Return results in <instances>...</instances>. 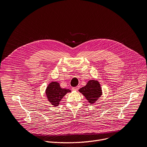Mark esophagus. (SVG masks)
I'll return each instance as SVG.
<instances>
[{
    "instance_id": "obj_1",
    "label": "esophagus",
    "mask_w": 147,
    "mask_h": 147,
    "mask_svg": "<svg viewBox=\"0 0 147 147\" xmlns=\"http://www.w3.org/2000/svg\"><path fill=\"white\" fill-rule=\"evenodd\" d=\"M79 88H80V87L79 86H77V87H73L72 90L73 91H77Z\"/></svg>"
}]
</instances>
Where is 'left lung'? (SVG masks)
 Returning <instances> with one entry per match:
<instances>
[{"mask_svg": "<svg viewBox=\"0 0 147 147\" xmlns=\"http://www.w3.org/2000/svg\"><path fill=\"white\" fill-rule=\"evenodd\" d=\"M78 91L85 96L91 105L96 103L102 95L100 84L96 80H90L86 86L81 88Z\"/></svg>", "mask_w": 147, "mask_h": 147, "instance_id": "8db88e82", "label": "left lung"}]
</instances>
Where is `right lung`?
Returning <instances> with one entry per match:
<instances>
[{"mask_svg":"<svg viewBox=\"0 0 147 147\" xmlns=\"http://www.w3.org/2000/svg\"><path fill=\"white\" fill-rule=\"evenodd\" d=\"M71 90L60 87L59 82L57 81L51 82L47 86L45 94L48 101L53 107H57L60 104V102L65 95L70 92Z\"/></svg>","mask_w":147,"mask_h":147,"instance_id":"right-lung-1","label":"right lung"}]
</instances>
